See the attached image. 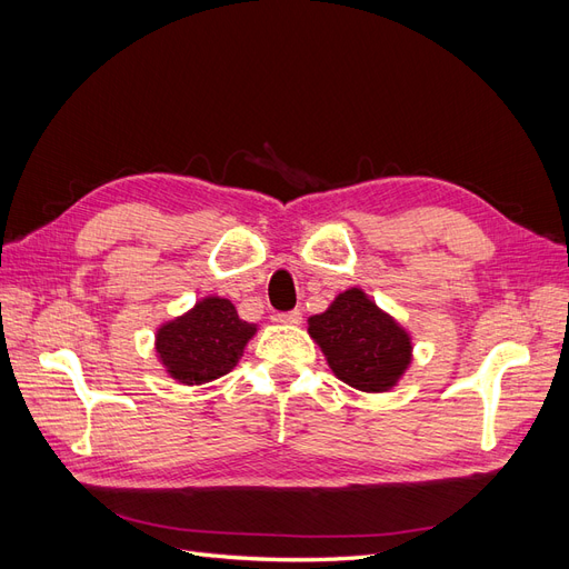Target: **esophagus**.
Returning <instances> with one entry per match:
<instances>
[{
	"mask_svg": "<svg viewBox=\"0 0 569 569\" xmlns=\"http://www.w3.org/2000/svg\"><path fill=\"white\" fill-rule=\"evenodd\" d=\"M274 320L284 322V325H299V322H301V313H299V311H287V313H278V316H274Z\"/></svg>",
	"mask_w": 569,
	"mask_h": 569,
	"instance_id": "obj_1",
	"label": "esophagus"
}]
</instances>
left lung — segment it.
Listing matches in <instances>:
<instances>
[{"mask_svg": "<svg viewBox=\"0 0 569 569\" xmlns=\"http://www.w3.org/2000/svg\"><path fill=\"white\" fill-rule=\"evenodd\" d=\"M311 335L341 382L360 391H387L410 366L412 343L363 289H347L325 313L308 320Z\"/></svg>", "mask_w": 569, "mask_h": 569, "instance_id": "1", "label": "left lung"}]
</instances>
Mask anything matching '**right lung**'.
Listing matches in <instances>:
<instances>
[{
    "label": "right lung",
    "instance_id": "1",
    "mask_svg": "<svg viewBox=\"0 0 569 569\" xmlns=\"http://www.w3.org/2000/svg\"><path fill=\"white\" fill-rule=\"evenodd\" d=\"M256 325L237 316L232 301L206 297L192 311L159 327L157 353L168 375L182 385H203L228 375Z\"/></svg>",
    "mask_w": 569,
    "mask_h": 569
}]
</instances>
